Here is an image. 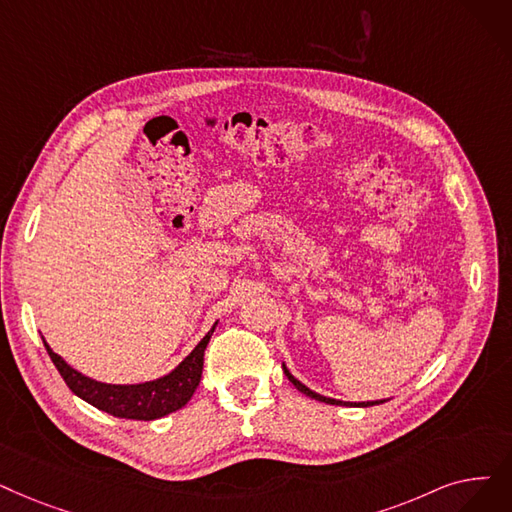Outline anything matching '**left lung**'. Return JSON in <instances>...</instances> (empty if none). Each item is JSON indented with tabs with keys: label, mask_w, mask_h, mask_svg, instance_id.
Segmentation results:
<instances>
[{
	"label": "left lung",
	"mask_w": 512,
	"mask_h": 512,
	"mask_svg": "<svg viewBox=\"0 0 512 512\" xmlns=\"http://www.w3.org/2000/svg\"><path fill=\"white\" fill-rule=\"evenodd\" d=\"M282 370H284V374H286V379L291 381L301 393H305L307 397H311V399H316V402H324V404H330V406H353V408H368V406H379V404H383V402H387V399H376V402H341V399H332V397H324V395H320V393H316V391H311L309 387H305L301 381H297L295 376L288 372V368L282 364Z\"/></svg>",
	"instance_id": "8db88e82"
}]
</instances>
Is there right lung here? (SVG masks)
Segmentation results:
<instances>
[{
	"instance_id": "add662e5",
	"label": "right lung",
	"mask_w": 512,
	"mask_h": 512,
	"mask_svg": "<svg viewBox=\"0 0 512 512\" xmlns=\"http://www.w3.org/2000/svg\"><path fill=\"white\" fill-rule=\"evenodd\" d=\"M215 326L217 322L201 339V343H198L171 372L159 376V379L154 381L133 383V385H110V383H100L96 379H90V376H85L73 366L66 364L58 353L52 351L46 339H43V345H46L50 358L58 368L64 383L69 385V389L77 397H81L83 402L92 404L94 408L117 418L157 420L184 408L190 402V397L194 395L198 383H201L205 349L211 341Z\"/></svg>"
}]
</instances>
